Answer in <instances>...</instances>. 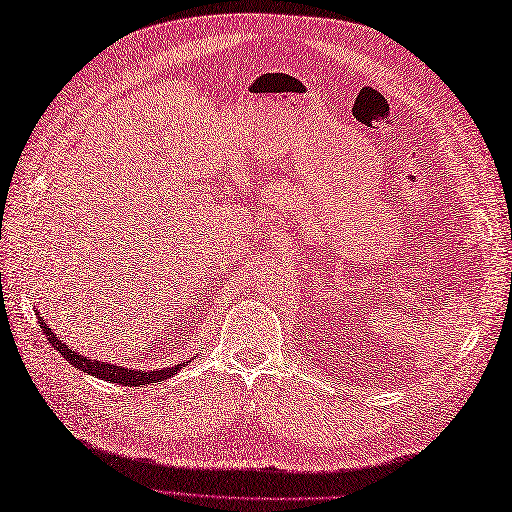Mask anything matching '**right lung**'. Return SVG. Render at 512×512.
<instances>
[{
  "instance_id": "add662e5",
  "label": "right lung",
  "mask_w": 512,
  "mask_h": 512,
  "mask_svg": "<svg viewBox=\"0 0 512 512\" xmlns=\"http://www.w3.org/2000/svg\"><path fill=\"white\" fill-rule=\"evenodd\" d=\"M39 323H41V330L46 332L48 341L52 343L54 350H57L65 358V361L74 365L76 369H81V372H85V374H92L94 378L107 380V383H116V385H125V387H143V385H151V383H162V380L176 376L180 369L189 363L187 361V363H178L173 367H160V369H156V372H151V369L143 372V369L123 367V365H116V363L92 361L90 356H83V354H79V350H72L70 345L61 343L59 336L50 330V325L43 321V317H39Z\"/></svg>"
}]
</instances>
